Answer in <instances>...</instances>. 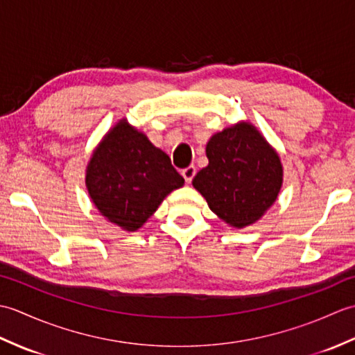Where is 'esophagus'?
<instances>
[{
    "instance_id": "esophagus-1",
    "label": "esophagus",
    "mask_w": 355,
    "mask_h": 355,
    "mask_svg": "<svg viewBox=\"0 0 355 355\" xmlns=\"http://www.w3.org/2000/svg\"><path fill=\"white\" fill-rule=\"evenodd\" d=\"M195 172H197V169H195V166H187L186 169L182 171V175L186 180V183H191L192 182V178L195 177Z\"/></svg>"
}]
</instances>
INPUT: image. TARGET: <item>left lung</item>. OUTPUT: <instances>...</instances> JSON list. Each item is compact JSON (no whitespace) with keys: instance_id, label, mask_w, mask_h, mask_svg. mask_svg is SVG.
I'll return each mask as SVG.
<instances>
[{"instance_id":"8db88e82","label":"left lung","mask_w":355,"mask_h":355,"mask_svg":"<svg viewBox=\"0 0 355 355\" xmlns=\"http://www.w3.org/2000/svg\"><path fill=\"white\" fill-rule=\"evenodd\" d=\"M209 164L192 184L210 210L235 229L252 225L275 205L284 183L281 157L258 128L238 122L206 145Z\"/></svg>"}]
</instances>
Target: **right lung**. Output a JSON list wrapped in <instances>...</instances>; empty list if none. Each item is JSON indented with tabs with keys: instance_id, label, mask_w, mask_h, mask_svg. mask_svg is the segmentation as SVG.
I'll return each mask as SVG.
<instances>
[{
	"instance_id": "right-lung-1",
	"label": "right lung",
	"mask_w": 355,
	"mask_h": 355,
	"mask_svg": "<svg viewBox=\"0 0 355 355\" xmlns=\"http://www.w3.org/2000/svg\"><path fill=\"white\" fill-rule=\"evenodd\" d=\"M184 178L169 155L126 119L110 128L93 150L85 186L105 220L126 232L139 230Z\"/></svg>"
}]
</instances>
